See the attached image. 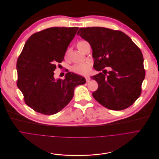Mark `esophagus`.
I'll return each mask as SVG.
<instances>
[{
  "mask_svg": "<svg viewBox=\"0 0 159 159\" xmlns=\"http://www.w3.org/2000/svg\"><path fill=\"white\" fill-rule=\"evenodd\" d=\"M90 80H91V78H90L89 76H86V81L87 83L89 82V81H90Z\"/></svg>",
  "mask_w": 159,
  "mask_h": 159,
  "instance_id": "obj_1",
  "label": "esophagus"
}]
</instances>
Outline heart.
<instances>
[{"label":"heart","mask_w":159,"mask_h":159,"mask_svg":"<svg viewBox=\"0 0 159 159\" xmlns=\"http://www.w3.org/2000/svg\"><path fill=\"white\" fill-rule=\"evenodd\" d=\"M85 42L86 41H80L77 44L78 48L81 51L82 46ZM71 70L73 72L78 75H82V76H86L89 74L91 70V65L89 62H83V63H81V64H77L74 65L72 67Z\"/></svg>","instance_id":"heart-1"}]
</instances>
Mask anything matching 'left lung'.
Returning <instances> with one entry per match:
<instances>
[{
  "label": "left lung",
  "instance_id": "left-lung-1",
  "mask_svg": "<svg viewBox=\"0 0 159 159\" xmlns=\"http://www.w3.org/2000/svg\"><path fill=\"white\" fill-rule=\"evenodd\" d=\"M77 35L89 43L94 68L103 71L91 77L98 84L92 94L93 98L112 110H122L132 105L140 96L145 76L140 48L123 32L108 28H80ZM106 67L112 71L107 72Z\"/></svg>",
  "mask_w": 159,
  "mask_h": 159
}]
</instances>
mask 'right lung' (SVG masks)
I'll return each mask as SVG.
<instances>
[{
  "instance_id": "1",
  "label": "right lung",
  "mask_w": 159,
  "mask_h": 159,
  "mask_svg": "<svg viewBox=\"0 0 159 159\" xmlns=\"http://www.w3.org/2000/svg\"><path fill=\"white\" fill-rule=\"evenodd\" d=\"M78 27H50L32 35L17 61V86L26 105L46 115L57 113L72 100L74 89L86 83L84 78L67 73L64 80L54 78L56 64L64 59L66 51Z\"/></svg>"
}]
</instances>
